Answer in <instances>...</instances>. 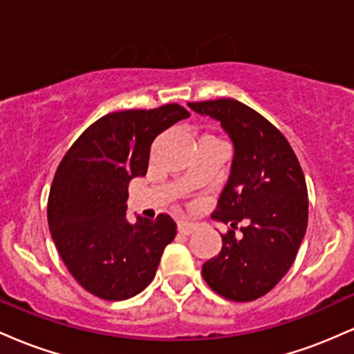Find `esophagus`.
Returning <instances> with one entry per match:
<instances>
[{
  "label": "esophagus",
  "mask_w": 354,
  "mask_h": 354,
  "mask_svg": "<svg viewBox=\"0 0 354 354\" xmlns=\"http://www.w3.org/2000/svg\"><path fill=\"white\" fill-rule=\"evenodd\" d=\"M194 230H196V226H194L193 223H189V221H178V231H180L181 234H191Z\"/></svg>",
  "instance_id": "34e87169"
}]
</instances>
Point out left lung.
Instances as JSON below:
<instances>
[{
	"mask_svg": "<svg viewBox=\"0 0 354 354\" xmlns=\"http://www.w3.org/2000/svg\"><path fill=\"white\" fill-rule=\"evenodd\" d=\"M216 120L233 143V161L213 218L243 236L223 234L218 256L203 265L213 291L233 301H253L271 291L293 265L308 226V191L290 143L266 118L236 100L188 103Z\"/></svg>",
	"mask_w": 354,
	"mask_h": 354,
	"instance_id": "left-lung-1",
	"label": "left lung"
}]
</instances>
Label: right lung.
<instances>
[{
  "label": "right lung",
  "instance_id": "add662e5",
  "mask_svg": "<svg viewBox=\"0 0 354 354\" xmlns=\"http://www.w3.org/2000/svg\"><path fill=\"white\" fill-rule=\"evenodd\" d=\"M189 113L180 104L109 113L68 149L56 169L48 225L73 278L108 301L143 291L156 274L166 245L176 236L169 214L126 219L128 185L145 176L160 133Z\"/></svg>",
  "mask_w": 354,
  "mask_h": 354
}]
</instances>
